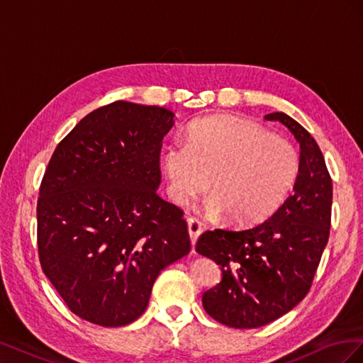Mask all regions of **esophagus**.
Instances as JSON below:
<instances>
[{
  "instance_id": "34e87169",
  "label": "esophagus",
  "mask_w": 363,
  "mask_h": 363,
  "mask_svg": "<svg viewBox=\"0 0 363 363\" xmlns=\"http://www.w3.org/2000/svg\"><path fill=\"white\" fill-rule=\"evenodd\" d=\"M188 230H189V236H191V242L195 245L196 239L201 235V223L196 218H188Z\"/></svg>"
}]
</instances>
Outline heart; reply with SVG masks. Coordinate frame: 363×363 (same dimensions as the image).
<instances>
[{"instance_id": "obj_1", "label": "heart", "mask_w": 363, "mask_h": 363, "mask_svg": "<svg viewBox=\"0 0 363 363\" xmlns=\"http://www.w3.org/2000/svg\"><path fill=\"white\" fill-rule=\"evenodd\" d=\"M162 164L175 203H191L211 182L207 213L224 212L232 224L250 225L286 199L300 157L289 140L251 121L216 115L191 124L188 142H171Z\"/></svg>"}]
</instances>
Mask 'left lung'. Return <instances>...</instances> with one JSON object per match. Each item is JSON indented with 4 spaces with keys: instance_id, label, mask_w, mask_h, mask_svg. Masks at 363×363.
<instances>
[{
    "instance_id": "obj_1",
    "label": "left lung",
    "mask_w": 363,
    "mask_h": 363,
    "mask_svg": "<svg viewBox=\"0 0 363 363\" xmlns=\"http://www.w3.org/2000/svg\"><path fill=\"white\" fill-rule=\"evenodd\" d=\"M280 121L300 144L294 189L276 213L247 230L204 232L195 250L223 271L215 288L203 294L213 320L235 328H256L292 311L309 292L330 235L333 186L316 140L283 112Z\"/></svg>"
}]
</instances>
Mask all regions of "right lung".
I'll use <instances>...</instances> for the list:
<instances>
[{"instance_id": "obj_1", "label": "right lung", "mask_w": 363, "mask_h": 363, "mask_svg": "<svg viewBox=\"0 0 363 363\" xmlns=\"http://www.w3.org/2000/svg\"><path fill=\"white\" fill-rule=\"evenodd\" d=\"M174 113L115 101L54 150L38 199L40 267L77 316L121 327L145 312L163 268L191 251L183 211L157 194Z\"/></svg>"}]
</instances>
